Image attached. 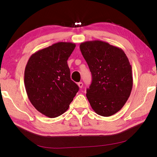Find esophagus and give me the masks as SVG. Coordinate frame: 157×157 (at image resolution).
Wrapping results in <instances>:
<instances>
[{
  "label": "esophagus",
  "mask_w": 157,
  "mask_h": 157,
  "mask_svg": "<svg viewBox=\"0 0 157 157\" xmlns=\"http://www.w3.org/2000/svg\"><path fill=\"white\" fill-rule=\"evenodd\" d=\"M78 87H79L80 88H82V86H83V83H82V82H78Z\"/></svg>",
  "instance_id": "obj_1"
}]
</instances>
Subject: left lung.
Segmentation results:
<instances>
[{"label":"left lung","instance_id":"left-lung-1","mask_svg":"<svg viewBox=\"0 0 157 157\" xmlns=\"http://www.w3.org/2000/svg\"><path fill=\"white\" fill-rule=\"evenodd\" d=\"M92 73L86 97L98 115L110 117L119 111L130 97L133 86L132 66L124 52L101 40L80 44Z\"/></svg>","mask_w":157,"mask_h":157}]
</instances>
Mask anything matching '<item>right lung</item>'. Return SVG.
I'll use <instances>...</instances> for the list:
<instances>
[{
	"label": "right lung",
	"mask_w": 157,
	"mask_h": 157,
	"mask_svg": "<svg viewBox=\"0 0 157 157\" xmlns=\"http://www.w3.org/2000/svg\"><path fill=\"white\" fill-rule=\"evenodd\" d=\"M75 43L59 42L31 55L24 73L28 98L38 111L49 118L67 110L79 88L70 77L67 59Z\"/></svg>",
	"instance_id": "1"
}]
</instances>
